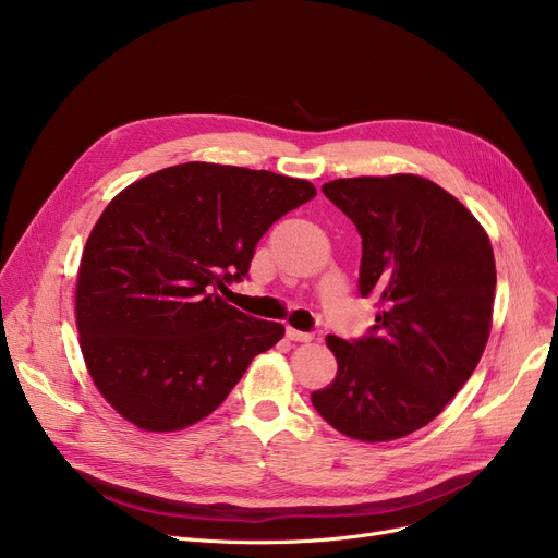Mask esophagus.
<instances>
[{"label":"esophagus","instance_id":"esophagus-1","mask_svg":"<svg viewBox=\"0 0 558 558\" xmlns=\"http://www.w3.org/2000/svg\"><path fill=\"white\" fill-rule=\"evenodd\" d=\"M287 337H289L291 341H301V343H307V341L314 339L312 332H301V330H294V328H287Z\"/></svg>","mask_w":558,"mask_h":558}]
</instances>
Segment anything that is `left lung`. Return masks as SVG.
Listing matches in <instances>:
<instances>
[{
    "mask_svg": "<svg viewBox=\"0 0 558 558\" xmlns=\"http://www.w3.org/2000/svg\"><path fill=\"white\" fill-rule=\"evenodd\" d=\"M324 194L360 232V294L377 310L364 337H326L339 371L312 404L350 438L393 441L434 421L473 375L490 332L493 248L477 219L421 175L339 179Z\"/></svg>",
    "mask_w": 558,
    "mask_h": 558,
    "instance_id": "left-lung-1",
    "label": "left lung"
}]
</instances>
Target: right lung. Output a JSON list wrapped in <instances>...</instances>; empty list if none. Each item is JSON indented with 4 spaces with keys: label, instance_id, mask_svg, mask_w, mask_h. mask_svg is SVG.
Returning a JSON list of instances; mask_svg holds the SVG:
<instances>
[{
    "label": "right lung",
    "instance_id": "1",
    "mask_svg": "<svg viewBox=\"0 0 558 558\" xmlns=\"http://www.w3.org/2000/svg\"><path fill=\"white\" fill-rule=\"evenodd\" d=\"M316 190L274 171L185 162L117 194L76 280L81 353L101 396L146 432L213 414L284 328L228 305L257 242Z\"/></svg>",
    "mask_w": 558,
    "mask_h": 558
}]
</instances>
